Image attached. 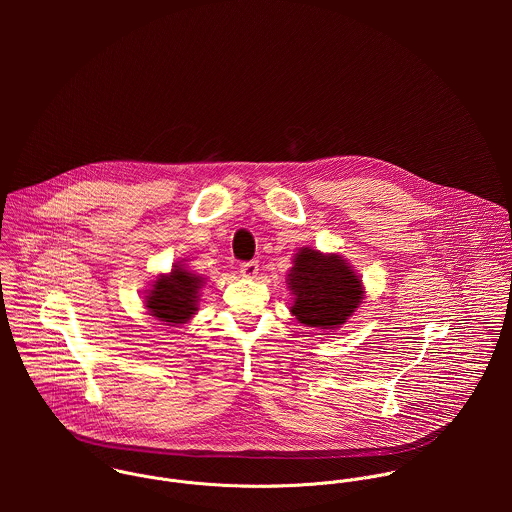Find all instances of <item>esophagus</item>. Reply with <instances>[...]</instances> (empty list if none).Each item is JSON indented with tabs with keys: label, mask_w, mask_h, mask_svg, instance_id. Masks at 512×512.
Returning a JSON list of instances; mask_svg holds the SVG:
<instances>
[{
	"label": "esophagus",
	"mask_w": 512,
	"mask_h": 512,
	"mask_svg": "<svg viewBox=\"0 0 512 512\" xmlns=\"http://www.w3.org/2000/svg\"><path fill=\"white\" fill-rule=\"evenodd\" d=\"M258 272H260V266H258L256 260H254V262H246V264L240 266V274H242V278H246V280H254V278L258 276Z\"/></svg>",
	"instance_id": "esophagus-1"
}]
</instances>
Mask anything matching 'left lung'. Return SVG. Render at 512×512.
<instances>
[{"label":"left lung","instance_id":"obj_1","mask_svg":"<svg viewBox=\"0 0 512 512\" xmlns=\"http://www.w3.org/2000/svg\"><path fill=\"white\" fill-rule=\"evenodd\" d=\"M292 264L286 278L293 295L290 311L305 327L335 331L363 303V280L341 254L303 246L293 254Z\"/></svg>","mask_w":512,"mask_h":512}]
</instances>
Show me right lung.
Listing matches in <instances>:
<instances>
[{"label": "right lung", "instance_id": "add662e5", "mask_svg": "<svg viewBox=\"0 0 512 512\" xmlns=\"http://www.w3.org/2000/svg\"><path fill=\"white\" fill-rule=\"evenodd\" d=\"M205 278L191 272L185 264H173L167 274H157L144 292L147 313L163 325H181L199 311V295Z\"/></svg>", "mask_w": 512, "mask_h": 512}]
</instances>
